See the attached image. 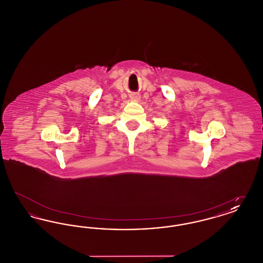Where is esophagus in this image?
Masks as SVG:
<instances>
[{"label": "esophagus", "instance_id": "34e87169", "mask_svg": "<svg viewBox=\"0 0 263 263\" xmlns=\"http://www.w3.org/2000/svg\"><path fill=\"white\" fill-rule=\"evenodd\" d=\"M130 98H131V100H134V101L140 100V96H139L138 93H132V95L130 96Z\"/></svg>", "mask_w": 263, "mask_h": 263}]
</instances>
